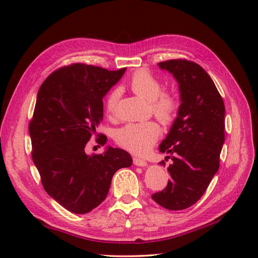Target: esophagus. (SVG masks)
I'll use <instances>...</instances> for the list:
<instances>
[{"label":"esophagus","mask_w":258,"mask_h":258,"mask_svg":"<svg viewBox=\"0 0 258 258\" xmlns=\"http://www.w3.org/2000/svg\"><path fill=\"white\" fill-rule=\"evenodd\" d=\"M133 163L136 166H141V167H145L147 165L146 161L142 160V158H139V157H133Z\"/></svg>","instance_id":"obj_1"}]
</instances>
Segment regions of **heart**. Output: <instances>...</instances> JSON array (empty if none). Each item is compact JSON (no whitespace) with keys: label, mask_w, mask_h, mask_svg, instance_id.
<instances>
[{"label":"heart","mask_w":258,"mask_h":258,"mask_svg":"<svg viewBox=\"0 0 258 258\" xmlns=\"http://www.w3.org/2000/svg\"><path fill=\"white\" fill-rule=\"evenodd\" d=\"M130 86L136 95L151 102L152 111L155 116L164 124H169L175 117L177 109V100L172 93L162 92V84L147 71L141 70L136 72L130 81ZM119 97L117 89L109 93L105 108L108 114H114ZM161 128L155 122L130 123L119 128L115 134L116 143L125 150L143 154L154 145Z\"/></svg>","instance_id":"1"}]
</instances>
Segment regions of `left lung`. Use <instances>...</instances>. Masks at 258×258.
Instances as JSON below:
<instances>
[{
    "instance_id": "1",
    "label": "left lung",
    "mask_w": 258,
    "mask_h": 258,
    "mask_svg": "<svg viewBox=\"0 0 258 258\" xmlns=\"http://www.w3.org/2000/svg\"><path fill=\"white\" fill-rule=\"evenodd\" d=\"M178 83L180 104L177 116L160 152L173 161L167 186L152 195L157 204L169 211L190 207L205 193L220 167V154L225 141L223 98L206 71L187 59L158 63ZM161 165H165L162 161Z\"/></svg>"
}]
</instances>
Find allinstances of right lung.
Returning <instances> with one entry per match:
<instances>
[{
    "instance_id": "add662e5",
    "label": "right lung",
    "mask_w": 258,
    "mask_h": 258,
    "mask_svg": "<svg viewBox=\"0 0 258 258\" xmlns=\"http://www.w3.org/2000/svg\"><path fill=\"white\" fill-rule=\"evenodd\" d=\"M125 70L71 64L38 90L29 125L32 158L46 193L72 213L94 210L106 199L115 172L132 165L124 150L108 146L92 156L84 150L103 119V97ZM100 141L105 144L106 136Z\"/></svg>"
}]
</instances>
